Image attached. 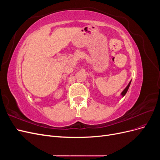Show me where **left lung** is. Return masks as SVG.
<instances>
[{"instance_id": "left-lung-1", "label": "left lung", "mask_w": 160, "mask_h": 160, "mask_svg": "<svg viewBox=\"0 0 160 160\" xmlns=\"http://www.w3.org/2000/svg\"><path fill=\"white\" fill-rule=\"evenodd\" d=\"M131 81L129 82V83L128 84V85L127 86V88H125L123 91V92H122V95L123 97L125 94H126V93H127V91H128V89H129V85H130V84H131Z\"/></svg>"}]
</instances>
